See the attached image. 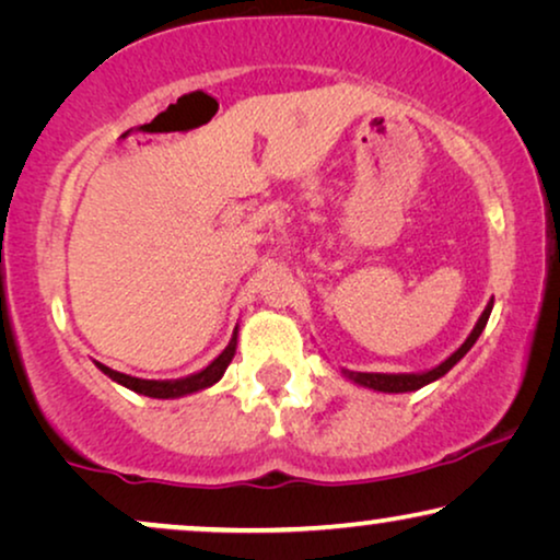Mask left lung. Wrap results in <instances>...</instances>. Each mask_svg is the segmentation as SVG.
I'll use <instances>...</instances> for the list:
<instances>
[{
	"label": "left lung",
	"instance_id": "obj_1",
	"mask_svg": "<svg viewBox=\"0 0 560 560\" xmlns=\"http://www.w3.org/2000/svg\"><path fill=\"white\" fill-rule=\"evenodd\" d=\"M492 305H494V298H489L487 308L481 311V316L477 324H474L471 334L466 336V341L458 347L454 354L443 359L441 364L431 366V370L425 372H397V374H389V372H351V370H341L343 377L349 382H354L359 387H366V389H374V393H416V389L431 385V382L441 380L443 374H446L451 366H456L462 359L466 357V351H469L477 339L485 331L487 320H489V313H492Z\"/></svg>",
	"mask_w": 560,
	"mask_h": 560
}]
</instances>
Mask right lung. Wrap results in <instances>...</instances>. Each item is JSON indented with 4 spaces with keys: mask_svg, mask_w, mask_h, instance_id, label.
<instances>
[{
    "mask_svg": "<svg viewBox=\"0 0 560 560\" xmlns=\"http://www.w3.org/2000/svg\"><path fill=\"white\" fill-rule=\"evenodd\" d=\"M236 328L232 334V341L226 343V349L221 351V354L213 359L211 364H206L201 372H194L188 374V377H178V380H142V377H132V374H125V372H117V370H109V366L96 362L98 370H102L106 377L117 382V385L132 389L137 395H144V397H155V400H175V397H186V395H194V393H201V389L217 385V382L224 377L226 366L232 364V359L236 354Z\"/></svg>",
    "mask_w": 560,
    "mask_h": 560,
    "instance_id": "add662e5",
    "label": "right lung"
}]
</instances>
